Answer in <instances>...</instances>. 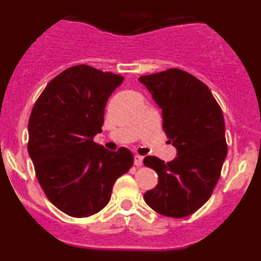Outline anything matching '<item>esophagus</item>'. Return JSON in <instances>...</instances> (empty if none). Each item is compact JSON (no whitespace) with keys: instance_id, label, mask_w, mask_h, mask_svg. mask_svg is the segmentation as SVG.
I'll return each instance as SVG.
<instances>
[{"instance_id":"esophagus-1","label":"esophagus","mask_w":261,"mask_h":261,"mask_svg":"<svg viewBox=\"0 0 261 261\" xmlns=\"http://www.w3.org/2000/svg\"><path fill=\"white\" fill-rule=\"evenodd\" d=\"M142 161H143V158L141 157V155L136 154V155H135V158H134V164L136 167H141V166H142Z\"/></svg>"}]
</instances>
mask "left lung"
<instances>
[{"label": "left lung", "mask_w": 261, "mask_h": 261, "mask_svg": "<svg viewBox=\"0 0 261 261\" xmlns=\"http://www.w3.org/2000/svg\"><path fill=\"white\" fill-rule=\"evenodd\" d=\"M139 81L162 109L163 130L176 148L168 163L154 155L143 160L158 174L157 187L143 199L163 216L187 217L207 201L220 179L227 155L222 110L205 83L179 68Z\"/></svg>", "instance_id": "8db88e82"}]
</instances>
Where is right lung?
Returning a JSON list of instances; mask_svg holds the SVG:
<instances>
[{
    "label": "right lung",
    "mask_w": 261,
    "mask_h": 261,
    "mask_svg": "<svg viewBox=\"0 0 261 261\" xmlns=\"http://www.w3.org/2000/svg\"><path fill=\"white\" fill-rule=\"evenodd\" d=\"M122 81L88 65L72 66L47 83L33 107L28 153L45 195L68 216L88 217L106 207L114 182L134 164L127 148L108 151L93 141Z\"/></svg>",
    "instance_id": "obj_1"
}]
</instances>
